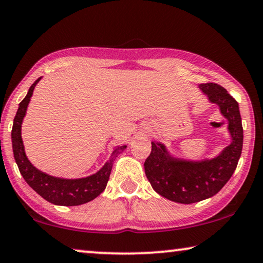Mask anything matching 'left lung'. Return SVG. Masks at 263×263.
I'll return each mask as SVG.
<instances>
[{"instance_id":"left-lung-1","label":"left lung","mask_w":263,"mask_h":263,"mask_svg":"<svg viewBox=\"0 0 263 263\" xmlns=\"http://www.w3.org/2000/svg\"><path fill=\"white\" fill-rule=\"evenodd\" d=\"M198 87L227 120L230 143L214 158L193 160L177 157L166 144L152 141V152L144 161V172L154 191L180 204L197 203L218 193L235 172L243 147L242 119L235 98L214 83Z\"/></svg>"}]
</instances>
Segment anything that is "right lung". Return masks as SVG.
I'll return each instance as SVG.
<instances>
[{
	"label": "right lung",
	"mask_w": 263,
	"mask_h": 263,
	"mask_svg": "<svg viewBox=\"0 0 263 263\" xmlns=\"http://www.w3.org/2000/svg\"><path fill=\"white\" fill-rule=\"evenodd\" d=\"M37 78L29 87L27 95L18 104L16 115L14 117L13 129H11V144H13L14 159L24 177L26 182L49 203L62 206H76V205L85 204L87 201L93 200L104 191L108 184L110 173L116 157L127 148V144L114 147V151L109 160L96 173L83 178H62L54 177L46 172L37 170L26 155L24 141L21 136V127L24 119L27 112L30 97L33 96V91L37 83Z\"/></svg>",
	"instance_id": "right-lung-1"
}]
</instances>
